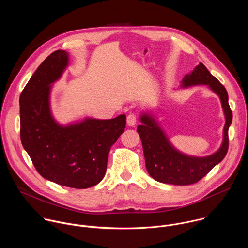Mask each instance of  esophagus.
Segmentation results:
<instances>
[{
  "label": "esophagus",
  "instance_id": "34e87169",
  "mask_svg": "<svg viewBox=\"0 0 248 248\" xmlns=\"http://www.w3.org/2000/svg\"><path fill=\"white\" fill-rule=\"evenodd\" d=\"M136 121H137V118L134 114H129L126 118V124L129 126H134L136 124Z\"/></svg>",
  "mask_w": 248,
  "mask_h": 248
}]
</instances>
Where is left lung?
<instances>
[{"label": "left lung", "instance_id": "obj_1", "mask_svg": "<svg viewBox=\"0 0 248 248\" xmlns=\"http://www.w3.org/2000/svg\"><path fill=\"white\" fill-rule=\"evenodd\" d=\"M200 85L207 86L220 98L225 115L222 144L215 153L206 156L186 155L170 143L153 114L141 113L140 122L142 124L138 125L137 132L143 146L147 171L157 182L180 186L197 183L223 160L228 152V130L232 120L228 102V93L202 63L185 75L181 81L182 89Z\"/></svg>", "mask_w": 248, "mask_h": 248}]
</instances>
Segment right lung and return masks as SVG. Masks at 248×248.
<instances>
[{"instance_id": "obj_1", "label": "right lung", "mask_w": 248, "mask_h": 248, "mask_svg": "<svg viewBox=\"0 0 248 248\" xmlns=\"http://www.w3.org/2000/svg\"><path fill=\"white\" fill-rule=\"evenodd\" d=\"M69 65V53L56 50L33 74L20 94V138L37 171L56 184L87 189L104 177L111 146L124 131L126 117L86 118L66 125L55 121L50 92Z\"/></svg>"}]
</instances>
